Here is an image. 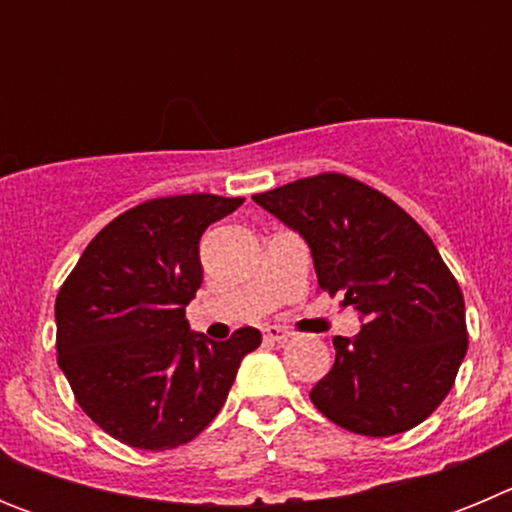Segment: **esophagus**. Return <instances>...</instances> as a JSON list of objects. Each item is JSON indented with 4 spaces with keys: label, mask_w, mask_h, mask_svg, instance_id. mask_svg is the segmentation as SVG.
I'll return each mask as SVG.
<instances>
[{
    "label": "esophagus",
    "mask_w": 512,
    "mask_h": 512,
    "mask_svg": "<svg viewBox=\"0 0 512 512\" xmlns=\"http://www.w3.org/2000/svg\"><path fill=\"white\" fill-rule=\"evenodd\" d=\"M264 338L274 343H287L289 338H292V333L284 328H277V325H269V328H264Z\"/></svg>",
    "instance_id": "1"
}]
</instances>
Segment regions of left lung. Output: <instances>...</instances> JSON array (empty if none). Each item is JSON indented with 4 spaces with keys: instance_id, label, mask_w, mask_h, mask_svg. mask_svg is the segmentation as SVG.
<instances>
[{
    "instance_id": "8db88e82",
    "label": "left lung",
    "mask_w": 512,
    "mask_h": 512,
    "mask_svg": "<svg viewBox=\"0 0 512 512\" xmlns=\"http://www.w3.org/2000/svg\"><path fill=\"white\" fill-rule=\"evenodd\" d=\"M253 202L307 243L328 295L359 315L333 338L336 364L310 392L328 420L361 436L423 423L454 387L467 356L464 297L423 228L377 189L320 174Z\"/></svg>"
}]
</instances>
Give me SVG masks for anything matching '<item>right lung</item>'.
Masks as SVG:
<instances>
[{
	"label": "right lung",
	"instance_id": "1",
	"mask_svg": "<svg viewBox=\"0 0 512 512\" xmlns=\"http://www.w3.org/2000/svg\"><path fill=\"white\" fill-rule=\"evenodd\" d=\"M241 205L215 194L143 202L94 235L58 292V366L81 410L133 449L200 436L259 348L256 328L210 341L184 318L202 284V233Z\"/></svg>",
	"mask_w": 512,
	"mask_h": 512
}]
</instances>
